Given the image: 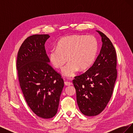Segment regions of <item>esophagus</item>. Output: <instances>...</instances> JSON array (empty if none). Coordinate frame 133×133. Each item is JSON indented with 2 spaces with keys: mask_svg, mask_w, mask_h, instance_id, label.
<instances>
[{
  "mask_svg": "<svg viewBox=\"0 0 133 133\" xmlns=\"http://www.w3.org/2000/svg\"><path fill=\"white\" fill-rule=\"evenodd\" d=\"M64 84H65V85H67V86H69V85H71L72 84V83L70 82H65V83H64Z\"/></svg>",
  "mask_w": 133,
  "mask_h": 133,
  "instance_id": "34e87169",
  "label": "esophagus"
}]
</instances>
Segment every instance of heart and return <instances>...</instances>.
Returning a JSON list of instances; mask_svg holds the SVG:
<instances>
[{
    "instance_id": "heart-1",
    "label": "heart",
    "mask_w": 133,
    "mask_h": 133,
    "mask_svg": "<svg viewBox=\"0 0 133 133\" xmlns=\"http://www.w3.org/2000/svg\"><path fill=\"white\" fill-rule=\"evenodd\" d=\"M98 49V42L93 36H67L59 40L57 49L49 51V61L55 68L62 69L68 59L69 62L63 68L62 73L67 77H72L79 69L86 70L92 65Z\"/></svg>"
}]
</instances>
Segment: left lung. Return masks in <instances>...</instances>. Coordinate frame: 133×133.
Instances as JSON below:
<instances>
[{"label":"left lung","instance_id":"1","mask_svg":"<svg viewBox=\"0 0 133 133\" xmlns=\"http://www.w3.org/2000/svg\"><path fill=\"white\" fill-rule=\"evenodd\" d=\"M96 31L103 43L100 53L93 65L73 80L79 108L87 116L97 115L105 109L117 78L115 48L105 34Z\"/></svg>","mask_w":133,"mask_h":133}]
</instances>
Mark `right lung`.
I'll list each match as a JSON object with an SVG mask.
<instances>
[{
  "instance_id": "obj_1",
  "label": "right lung",
  "mask_w": 133,
  "mask_h": 133,
  "mask_svg": "<svg viewBox=\"0 0 133 133\" xmlns=\"http://www.w3.org/2000/svg\"><path fill=\"white\" fill-rule=\"evenodd\" d=\"M48 34L27 38L20 48L17 69L20 86L28 104L34 113L44 119L57 114L64 80L49 64L45 49Z\"/></svg>"
}]
</instances>
